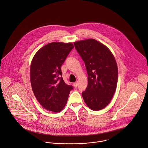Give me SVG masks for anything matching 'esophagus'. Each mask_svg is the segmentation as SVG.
Instances as JSON below:
<instances>
[{"label":"esophagus","mask_w":148,"mask_h":148,"mask_svg":"<svg viewBox=\"0 0 148 148\" xmlns=\"http://www.w3.org/2000/svg\"><path fill=\"white\" fill-rule=\"evenodd\" d=\"M73 85V86H74L75 88H77V86H78V82H76V83H74Z\"/></svg>","instance_id":"obj_1"}]
</instances>
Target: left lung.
Listing matches in <instances>:
<instances>
[{
	"instance_id": "obj_1",
	"label": "left lung",
	"mask_w": 148,
	"mask_h": 148,
	"mask_svg": "<svg viewBox=\"0 0 148 148\" xmlns=\"http://www.w3.org/2000/svg\"><path fill=\"white\" fill-rule=\"evenodd\" d=\"M74 45L88 76L83 98L90 109L101 110L110 103L117 87L118 68L114 57L106 45L95 39L76 42Z\"/></svg>"
}]
</instances>
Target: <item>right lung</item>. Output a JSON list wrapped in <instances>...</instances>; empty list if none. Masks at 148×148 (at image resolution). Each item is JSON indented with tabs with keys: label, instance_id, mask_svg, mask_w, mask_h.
<instances>
[{
	"label": "right lung",
	"instance_id": "obj_1",
	"mask_svg": "<svg viewBox=\"0 0 148 148\" xmlns=\"http://www.w3.org/2000/svg\"><path fill=\"white\" fill-rule=\"evenodd\" d=\"M73 47L70 42H51L33 58L30 67L32 89L39 103L48 110L60 112L73 89L64 82L61 66Z\"/></svg>",
	"mask_w": 148,
	"mask_h": 148
}]
</instances>
